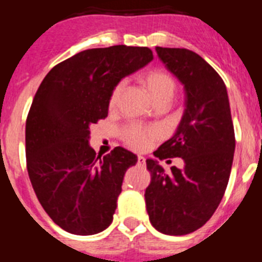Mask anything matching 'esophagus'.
<instances>
[{"mask_svg":"<svg viewBox=\"0 0 262 262\" xmlns=\"http://www.w3.org/2000/svg\"><path fill=\"white\" fill-rule=\"evenodd\" d=\"M138 165L140 166H145V159L143 156H138Z\"/></svg>","mask_w":262,"mask_h":262,"instance_id":"1","label":"esophagus"}]
</instances>
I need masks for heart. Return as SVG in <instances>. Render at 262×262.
Returning <instances> with one entry per match:
<instances>
[{
	"instance_id": "heart-1",
	"label": "heart",
	"mask_w": 262,
	"mask_h": 262,
	"mask_svg": "<svg viewBox=\"0 0 262 262\" xmlns=\"http://www.w3.org/2000/svg\"><path fill=\"white\" fill-rule=\"evenodd\" d=\"M144 82L148 92L151 93L154 101L157 103H166L172 101L176 93V82L164 69H152L145 75ZM124 88V81H119L111 90L108 97V107L114 108L118 105L120 93ZM120 136L124 144L135 151H144L151 147L156 138V131L151 127H144L140 124H128L120 131Z\"/></svg>"
}]
</instances>
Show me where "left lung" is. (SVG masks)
<instances>
[{
	"label": "left lung",
	"mask_w": 262,
	"mask_h": 262,
	"mask_svg": "<svg viewBox=\"0 0 262 262\" xmlns=\"http://www.w3.org/2000/svg\"><path fill=\"white\" fill-rule=\"evenodd\" d=\"M160 60L185 88L177 131L154 152L160 160L184 159L166 173L147 160L151 182L145 205L152 226L165 235L191 233L209 221L226 191L235 152V131L226 85L200 55L186 48L156 47Z\"/></svg>",
	"instance_id": "left-lung-1"
}]
</instances>
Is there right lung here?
<instances>
[{
  "instance_id": "1",
  "label": "right lung",
  "mask_w": 262,
  "mask_h": 262,
  "mask_svg": "<svg viewBox=\"0 0 262 262\" xmlns=\"http://www.w3.org/2000/svg\"><path fill=\"white\" fill-rule=\"evenodd\" d=\"M154 59L148 47L113 46L76 53L53 67L32 99L26 119V164L48 216L75 235L110 226L124 173L136 156L115 147L97 156L90 126L105 119L111 90Z\"/></svg>"
}]
</instances>
